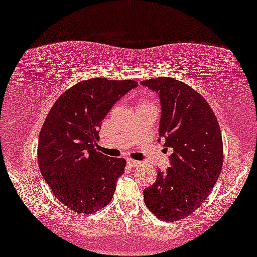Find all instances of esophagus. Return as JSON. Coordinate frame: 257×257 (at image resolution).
<instances>
[{
	"label": "esophagus",
	"instance_id": "1",
	"mask_svg": "<svg viewBox=\"0 0 257 257\" xmlns=\"http://www.w3.org/2000/svg\"><path fill=\"white\" fill-rule=\"evenodd\" d=\"M127 164H128V166L130 167H138L139 166V162H138V161H135V160H130V158H128V160H127Z\"/></svg>",
	"mask_w": 257,
	"mask_h": 257
}]
</instances>
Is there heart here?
I'll return each mask as SVG.
<instances>
[{"mask_svg": "<svg viewBox=\"0 0 257 257\" xmlns=\"http://www.w3.org/2000/svg\"><path fill=\"white\" fill-rule=\"evenodd\" d=\"M145 102H150V100L144 99V100H142V101H141V103H145Z\"/></svg>", "mask_w": 257, "mask_h": 257, "instance_id": "obj_1", "label": "heart"}]
</instances>
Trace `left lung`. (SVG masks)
<instances>
[{"instance_id":"1","label":"left lung","mask_w":257,"mask_h":257,"mask_svg":"<svg viewBox=\"0 0 257 257\" xmlns=\"http://www.w3.org/2000/svg\"><path fill=\"white\" fill-rule=\"evenodd\" d=\"M158 94L163 147L173 149L170 167L144 189L147 207L157 218L175 221L199 208L216 185L223 167V141L216 114L188 84L172 77L142 82Z\"/></svg>"}]
</instances>
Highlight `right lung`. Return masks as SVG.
Wrapping results in <instances>:
<instances>
[{
	"mask_svg": "<svg viewBox=\"0 0 257 257\" xmlns=\"http://www.w3.org/2000/svg\"><path fill=\"white\" fill-rule=\"evenodd\" d=\"M137 84L107 78L78 82L58 97L43 123L41 175L56 198L77 213H94L112 200L126 161L106 156L95 145L104 116Z\"/></svg>",
	"mask_w": 257,
	"mask_h": 257,
	"instance_id": "add662e5",
	"label": "right lung"
}]
</instances>
